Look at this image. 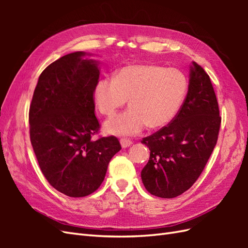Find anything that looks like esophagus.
<instances>
[{
	"label": "esophagus",
	"instance_id": "esophagus-1",
	"mask_svg": "<svg viewBox=\"0 0 248 248\" xmlns=\"http://www.w3.org/2000/svg\"><path fill=\"white\" fill-rule=\"evenodd\" d=\"M120 142H121L122 148H127L132 145V140H128V139H121L120 140Z\"/></svg>",
	"mask_w": 248,
	"mask_h": 248
}]
</instances>
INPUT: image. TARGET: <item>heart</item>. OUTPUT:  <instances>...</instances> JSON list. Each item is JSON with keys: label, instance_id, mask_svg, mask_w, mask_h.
<instances>
[{"label": "heart", "instance_id": "1", "mask_svg": "<svg viewBox=\"0 0 248 248\" xmlns=\"http://www.w3.org/2000/svg\"><path fill=\"white\" fill-rule=\"evenodd\" d=\"M188 90L184 73L175 68L137 64L120 69L114 78L98 80L94 100L102 115L112 117L125 106L129 108L106 123L108 133L134 136L144 130L167 126L175 119Z\"/></svg>", "mask_w": 248, "mask_h": 248}]
</instances>
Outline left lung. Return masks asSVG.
<instances>
[{"label":"left lung","instance_id":"left-lung-1","mask_svg":"<svg viewBox=\"0 0 248 248\" xmlns=\"http://www.w3.org/2000/svg\"><path fill=\"white\" fill-rule=\"evenodd\" d=\"M221 117L211 80L192 62L188 92L175 119L141 140L150 158L141 170L146 189L172 199L189 189L204 170L218 139Z\"/></svg>","mask_w":248,"mask_h":248}]
</instances>
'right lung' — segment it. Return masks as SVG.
I'll return each instance as SVG.
<instances>
[{
    "label": "right lung",
    "instance_id": "right-lung-1",
    "mask_svg": "<svg viewBox=\"0 0 248 248\" xmlns=\"http://www.w3.org/2000/svg\"><path fill=\"white\" fill-rule=\"evenodd\" d=\"M77 51L60 58L40 74L29 111L30 139L48 183L71 198L98 189L111 157L121 150L116 137L94 140V89L98 62Z\"/></svg>",
    "mask_w": 248,
    "mask_h": 248
}]
</instances>
